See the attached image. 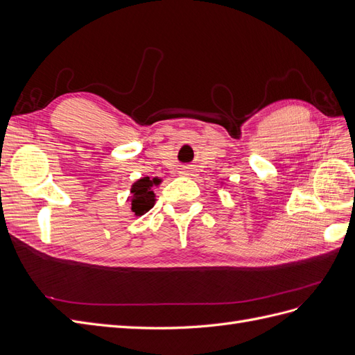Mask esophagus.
Masks as SVG:
<instances>
[{
    "instance_id": "obj_1",
    "label": "esophagus",
    "mask_w": 355,
    "mask_h": 355,
    "mask_svg": "<svg viewBox=\"0 0 355 355\" xmlns=\"http://www.w3.org/2000/svg\"><path fill=\"white\" fill-rule=\"evenodd\" d=\"M179 173H180V176L191 178V176H194V170H191L189 167H182V168L179 170Z\"/></svg>"
}]
</instances>
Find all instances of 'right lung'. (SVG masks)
Returning <instances> with one entry per match:
<instances>
[{
  "instance_id": "obj_1",
  "label": "right lung",
  "mask_w": 355,
  "mask_h": 355,
  "mask_svg": "<svg viewBox=\"0 0 355 355\" xmlns=\"http://www.w3.org/2000/svg\"><path fill=\"white\" fill-rule=\"evenodd\" d=\"M159 184V179L154 178L149 179L142 178L136 180L132 185V197L128 198L132 204V211L135 213V216H142L146 211L151 210L155 204V194H154V185L157 187Z\"/></svg>"
}]
</instances>
